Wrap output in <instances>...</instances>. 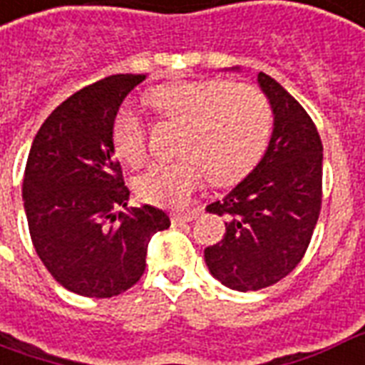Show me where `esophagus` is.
<instances>
[{"label": "esophagus", "mask_w": 365, "mask_h": 365, "mask_svg": "<svg viewBox=\"0 0 365 365\" xmlns=\"http://www.w3.org/2000/svg\"><path fill=\"white\" fill-rule=\"evenodd\" d=\"M199 217V212L197 210H191V212H175V215H172V222L174 224H185V222H191V220H195V218Z\"/></svg>", "instance_id": "obj_1"}]
</instances>
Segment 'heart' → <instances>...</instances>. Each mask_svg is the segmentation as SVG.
<instances>
[{"label": "heart", "instance_id": "obj_1", "mask_svg": "<svg viewBox=\"0 0 365 365\" xmlns=\"http://www.w3.org/2000/svg\"><path fill=\"white\" fill-rule=\"evenodd\" d=\"M145 102L162 118L180 123L178 160L150 164L135 178V193L160 207H180L201 175L215 185H230L263 158L272 133L265 94L245 83L175 81L148 91ZM115 155L131 166L145 156V128L139 115L121 108L112 121Z\"/></svg>", "mask_w": 365, "mask_h": 365}]
</instances>
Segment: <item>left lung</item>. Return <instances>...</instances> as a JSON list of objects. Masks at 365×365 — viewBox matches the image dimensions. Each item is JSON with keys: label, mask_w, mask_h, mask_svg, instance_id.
I'll use <instances>...</instances> for the list:
<instances>
[{"label": "left lung", "mask_w": 365, "mask_h": 365, "mask_svg": "<svg viewBox=\"0 0 365 365\" xmlns=\"http://www.w3.org/2000/svg\"><path fill=\"white\" fill-rule=\"evenodd\" d=\"M257 83L274 115L269 147L228 195L207 207L228 222L222 240L205 250V263L237 292L261 290L292 272L321 210L323 145L315 123L272 77L259 73Z\"/></svg>", "instance_id": "1"}]
</instances>
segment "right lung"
Wrapping results in <instances>:
<instances>
[{"instance_id":"right-lung-1","label":"right lung","mask_w":365,"mask_h":365,"mask_svg":"<svg viewBox=\"0 0 365 365\" xmlns=\"http://www.w3.org/2000/svg\"><path fill=\"white\" fill-rule=\"evenodd\" d=\"M145 75H112L61 102L32 141L23 180L24 215L40 261L59 284L112 298L141 279L147 247L170 226L153 205L129 209L114 156L112 121Z\"/></svg>"}]
</instances>
